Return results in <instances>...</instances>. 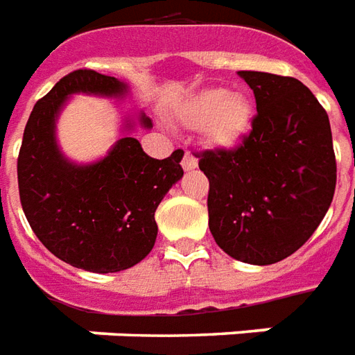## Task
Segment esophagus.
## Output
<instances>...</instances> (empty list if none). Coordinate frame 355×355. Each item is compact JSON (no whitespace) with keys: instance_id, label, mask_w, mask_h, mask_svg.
Wrapping results in <instances>:
<instances>
[{"instance_id":"1","label":"esophagus","mask_w":355,"mask_h":355,"mask_svg":"<svg viewBox=\"0 0 355 355\" xmlns=\"http://www.w3.org/2000/svg\"><path fill=\"white\" fill-rule=\"evenodd\" d=\"M197 164H198L197 157H193L191 153H185V155H183V160H182L183 170H187V172H189V170H195Z\"/></svg>"}]
</instances>
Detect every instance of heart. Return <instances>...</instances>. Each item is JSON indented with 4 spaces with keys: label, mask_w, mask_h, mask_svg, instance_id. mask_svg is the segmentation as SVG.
Listing matches in <instances>:
<instances>
[{
    "label": "heart",
    "mask_w": 355,
    "mask_h": 355,
    "mask_svg": "<svg viewBox=\"0 0 355 355\" xmlns=\"http://www.w3.org/2000/svg\"><path fill=\"white\" fill-rule=\"evenodd\" d=\"M178 116L187 125H205L206 137L218 147H235L252 122V105L241 93L214 87L183 103Z\"/></svg>",
    "instance_id": "1"
}]
</instances>
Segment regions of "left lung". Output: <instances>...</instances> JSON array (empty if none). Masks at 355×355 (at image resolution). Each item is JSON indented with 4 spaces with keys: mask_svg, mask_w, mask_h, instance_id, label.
<instances>
[{
    "mask_svg": "<svg viewBox=\"0 0 355 355\" xmlns=\"http://www.w3.org/2000/svg\"><path fill=\"white\" fill-rule=\"evenodd\" d=\"M256 99L252 130L231 150L197 155L210 182L208 227L239 262L270 266L313 235L336 185L325 109L291 76L241 70Z\"/></svg>",
    "mask_w": 355,
    "mask_h": 355,
    "instance_id": "obj_1",
    "label": "left lung"
}]
</instances>
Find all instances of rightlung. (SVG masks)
Here are the masks:
<instances>
[{"label": "right lung", "instance_id": "obj_1", "mask_svg": "<svg viewBox=\"0 0 355 355\" xmlns=\"http://www.w3.org/2000/svg\"><path fill=\"white\" fill-rule=\"evenodd\" d=\"M74 93L122 97L128 85L95 70H74L34 105L17 162L21 205L36 237L59 260L93 273H114L153 250L155 212L182 180L183 150L157 160L135 137L124 135L101 160L70 162L57 145L55 125ZM137 122L153 128L145 112ZM132 128L128 120L124 130Z\"/></svg>", "mask_w": 355, "mask_h": 355}]
</instances>
